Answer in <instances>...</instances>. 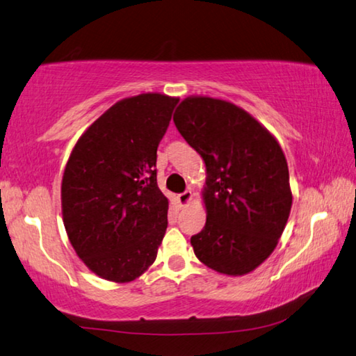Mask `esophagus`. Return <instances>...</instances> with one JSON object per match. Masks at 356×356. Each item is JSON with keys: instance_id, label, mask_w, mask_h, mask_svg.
<instances>
[{"instance_id": "esophagus-1", "label": "esophagus", "mask_w": 356, "mask_h": 356, "mask_svg": "<svg viewBox=\"0 0 356 356\" xmlns=\"http://www.w3.org/2000/svg\"><path fill=\"white\" fill-rule=\"evenodd\" d=\"M191 198H193V193H191L190 190H185L184 193H180V195L177 196V201H179L180 206H187L188 202L191 201Z\"/></svg>"}]
</instances>
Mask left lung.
<instances>
[{"instance_id":"1","label":"left lung","mask_w":356,"mask_h":356,"mask_svg":"<svg viewBox=\"0 0 356 356\" xmlns=\"http://www.w3.org/2000/svg\"><path fill=\"white\" fill-rule=\"evenodd\" d=\"M174 123L207 171L206 225L190 239L195 255L217 273H250L273 253L290 216L284 152L249 112L223 99L185 98Z\"/></svg>"}]
</instances>
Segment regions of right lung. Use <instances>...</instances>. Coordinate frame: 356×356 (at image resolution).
Segmentation results:
<instances>
[{
    "label": "right lung",
    "instance_id": "right-lung-1",
    "mask_svg": "<svg viewBox=\"0 0 356 356\" xmlns=\"http://www.w3.org/2000/svg\"><path fill=\"white\" fill-rule=\"evenodd\" d=\"M177 98L118 101L79 138L61 182L63 223L76 253L106 280L131 282L155 261L168 228L156 149Z\"/></svg>",
    "mask_w": 356,
    "mask_h": 356
}]
</instances>
